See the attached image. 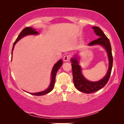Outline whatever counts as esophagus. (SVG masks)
Instances as JSON below:
<instances>
[{
    "label": "esophagus",
    "mask_w": 124,
    "mask_h": 124,
    "mask_svg": "<svg viewBox=\"0 0 124 124\" xmlns=\"http://www.w3.org/2000/svg\"><path fill=\"white\" fill-rule=\"evenodd\" d=\"M70 55H69V54H67V55H64L63 60L64 61V62H68V61H69V60H70Z\"/></svg>",
    "instance_id": "esophagus-1"
}]
</instances>
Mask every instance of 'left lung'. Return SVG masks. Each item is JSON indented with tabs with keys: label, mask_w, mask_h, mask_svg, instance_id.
<instances>
[{
	"label": "left lung",
	"mask_w": 124,
	"mask_h": 124,
	"mask_svg": "<svg viewBox=\"0 0 124 124\" xmlns=\"http://www.w3.org/2000/svg\"><path fill=\"white\" fill-rule=\"evenodd\" d=\"M93 29H94L96 34L99 36V38L97 39L93 40L92 42L89 43L88 46L99 45L102 46L106 49L108 54V59H109V67H108L106 75L103 78L96 82H92V81L87 80L82 75L81 67L79 65V62L77 57H74L71 59L73 78L74 86L81 92L85 93L87 94L97 91L106 85L109 79L113 65L112 48L109 39L99 27L93 26Z\"/></svg>",
	"instance_id": "left-lung-1"
}]
</instances>
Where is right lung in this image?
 I'll use <instances>...</instances> for the list:
<instances>
[{"label":"right lung","instance_id":"obj_1","mask_svg":"<svg viewBox=\"0 0 124 124\" xmlns=\"http://www.w3.org/2000/svg\"><path fill=\"white\" fill-rule=\"evenodd\" d=\"M38 34V33L36 31V30L34 29L30 28V27H26L23 29L22 30L21 33L17 37V38L16 39V40H15L13 45L12 47V51L13 50V48H14L15 45H16V43L17 42L18 40H19L20 39L23 38V37L25 36V35H36ZM62 60H60L58 61L56 63L55 65H54L53 68H52V73H51V83L50 86L48 87V89L46 90L43 91H41V92L39 93H30V94L34 95H37V96H41L43 95L47 94L51 92L52 90H53L54 86H55V78L56 76V73L57 70H59V69L61 67V66L62 65Z\"/></svg>","mask_w":124,"mask_h":124}]
</instances>
